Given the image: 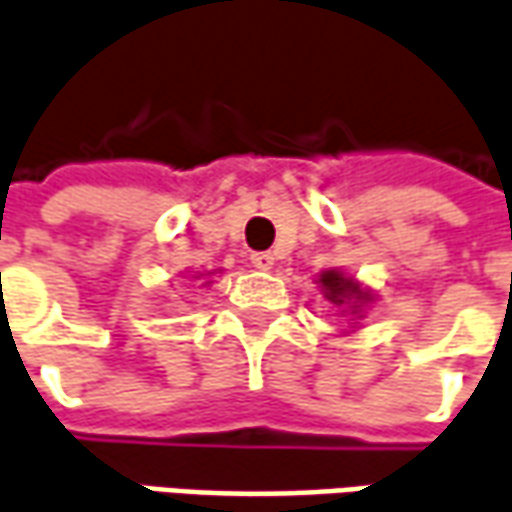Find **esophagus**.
<instances>
[{
    "label": "esophagus",
    "instance_id": "esophagus-1",
    "mask_svg": "<svg viewBox=\"0 0 512 512\" xmlns=\"http://www.w3.org/2000/svg\"><path fill=\"white\" fill-rule=\"evenodd\" d=\"M252 263H255L257 269H271V266H274V255H271V252H255V255H252Z\"/></svg>",
    "mask_w": 512,
    "mask_h": 512
}]
</instances>
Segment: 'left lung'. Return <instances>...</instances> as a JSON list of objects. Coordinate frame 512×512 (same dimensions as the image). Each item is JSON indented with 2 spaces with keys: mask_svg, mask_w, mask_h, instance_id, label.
<instances>
[{
  "mask_svg": "<svg viewBox=\"0 0 512 512\" xmlns=\"http://www.w3.org/2000/svg\"><path fill=\"white\" fill-rule=\"evenodd\" d=\"M319 285H322V294H325L333 305H339V308L353 302V311H356V302L370 300V294L361 291V285L353 283V277H344L339 271H325V274L319 277Z\"/></svg>",
  "mask_w": 512,
  "mask_h": 512,
  "instance_id": "8db88e82",
  "label": "left lung"
}]
</instances>
